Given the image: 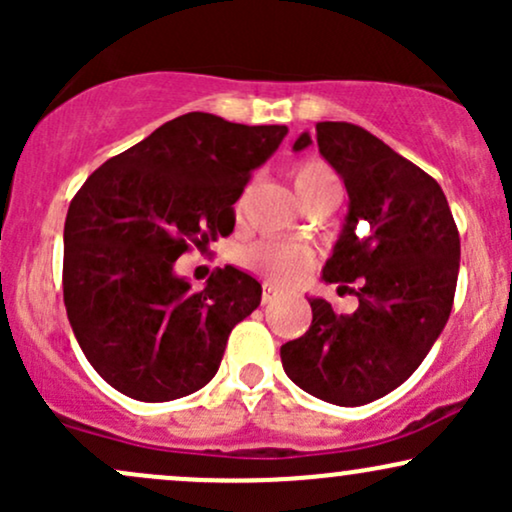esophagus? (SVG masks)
I'll use <instances>...</instances> for the list:
<instances>
[{
  "label": "esophagus",
  "instance_id": "34e87169",
  "mask_svg": "<svg viewBox=\"0 0 512 512\" xmlns=\"http://www.w3.org/2000/svg\"><path fill=\"white\" fill-rule=\"evenodd\" d=\"M274 298H279V291L272 289V286H267V284H264V286H262V303H264V305H267V303H272Z\"/></svg>",
  "mask_w": 512,
  "mask_h": 512
}]
</instances>
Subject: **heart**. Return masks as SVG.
Wrapping results in <instances>:
<instances>
[{
	"instance_id": "obj_1",
	"label": "heart",
	"mask_w": 512,
	"mask_h": 512,
	"mask_svg": "<svg viewBox=\"0 0 512 512\" xmlns=\"http://www.w3.org/2000/svg\"><path fill=\"white\" fill-rule=\"evenodd\" d=\"M293 187L296 195L308 209L310 204L320 199L339 197V180L334 170L320 158H308L293 166ZM240 267L248 272L262 276L272 286H291L301 276L313 269L315 255L313 250L298 243H286V240H257V243L245 245L238 252Z\"/></svg>"
}]
</instances>
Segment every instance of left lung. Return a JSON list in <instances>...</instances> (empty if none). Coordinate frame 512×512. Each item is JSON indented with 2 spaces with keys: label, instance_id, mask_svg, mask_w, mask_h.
<instances>
[{
  "label": "left lung",
  "instance_id": "left-lung-1",
  "mask_svg": "<svg viewBox=\"0 0 512 512\" xmlns=\"http://www.w3.org/2000/svg\"><path fill=\"white\" fill-rule=\"evenodd\" d=\"M315 139L349 192V216L322 279L356 293L358 308L337 315L310 298V330L281 346V363L308 395L361 407L402 385L443 332L460 233L438 182L368 129L317 122ZM308 144L303 132L293 149Z\"/></svg>",
  "mask_w": 512,
  "mask_h": 512
}]
</instances>
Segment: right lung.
I'll return each instance as SVG.
<instances>
[{
  "label": "right lung",
  "mask_w": 512,
  "mask_h": 512,
  "mask_svg": "<svg viewBox=\"0 0 512 512\" xmlns=\"http://www.w3.org/2000/svg\"><path fill=\"white\" fill-rule=\"evenodd\" d=\"M286 132L180 115L93 170L74 195L64 305L88 363L117 392L170 402L216 375L228 334L260 305L262 286L226 264L192 291L175 260L233 231V204Z\"/></svg>",
  "instance_id": "1"
}]
</instances>
